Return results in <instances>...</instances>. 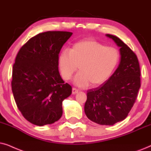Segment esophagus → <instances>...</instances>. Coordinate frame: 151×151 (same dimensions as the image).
Listing matches in <instances>:
<instances>
[{"instance_id":"1","label":"esophagus","mask_w":151,"mask_h":151,"mask_svg":"<svg viewBox=\"0 0 151 151\" xmlns=\"http://www.w3.org/2000/svg\"><path fill=\"white\" fill-rule=\"evenodd\" d=\"M78 92H79V90L77 89V88H72V94H77Z\"/></svg>"}]
</instances>
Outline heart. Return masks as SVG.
<instances>
[{
    "label": "heart",
    "mask_w": 151,
    "mask_h": 151,
    "mask_svg": "<svg viewBox=\"0 0 151 151\" xmlns=\"http://www.w3.org/2000/svg\"><path fill=\"white\" fill-rule=\"evenodd\" d=\"M119 50L94 39H86L61 52L59 65L62 77L71 79L79 66L74 82L78 86H99L107 81L120 61Z\"/></svg>",
    "instance_id": "b5f03b06"
}]
</instances>
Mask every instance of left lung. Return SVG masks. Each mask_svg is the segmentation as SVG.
<instances>
[{"label":"left lung","instance_id":"1","mask_svg":"<svg viewBox=\"0 0 151 151\" xmlns=\"http://www.w3.org/2000/svg\"><path fill=\"white\" fill-rule=\"evenodd\" d=\"M106 36L120 47L121 61L105 83L88 90L84 110L91 121L111 126L126 119L135 103L141 86V72L135 53L118 37Z\"/></svg>","mask_w":151,"mask_h":151}]
</instances>
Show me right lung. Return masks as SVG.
<instances>
[{"mask_svg":"<svg viewBox=\"0 0 151 151\" xmlns=\"http://www.w3.org/2000/svg\"><path fill=\"white\" fill-rule=\"evenodd\" d=\"M72 32L48 31L35 36L21 47L13 65L12 90L25 119L42 126L55 123L63 114L62 102L72 86L60 76L59 55Z\"/></svg>","mask_w":151,"mask_h":151,"instance_id":"obj_1","label":"right lung"}]
</instances>
